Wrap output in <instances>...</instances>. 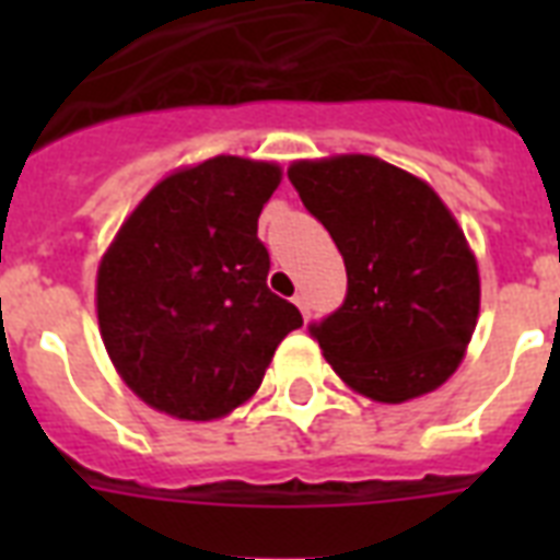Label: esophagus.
I'll return each mask as SVG.
<instances>
[{
    "mask_svg": "<svg viewBox=\"0 0 560 560\" xmlns=\"http://www.w3.org/2000/svg\"><path fill=\"white\" fill-rule=\"evenodd\" d=\"M293 302H296V307H299V311H302V316H305V319H307V316H311V305H307L305 293H296V296H293Z\"/></svg>",
    "mask_w": 560,
    "mask_h": 560,
    "instance_id": "34e87169",
    "label": "esophagus"
}]
</instances>
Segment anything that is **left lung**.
I'll return each mask as SVG.
<instances>
[{
  "label": "left lung",
  "mask_w": 560,
  "mask_h": 560,
  "mask_svg": "<svg viewBox=\"0 0 560 560\" xmlns=\"http://www.w3.org/2000/svg\"><path fill=\"white\" fill-rule=\"evenodd\" d=\"M305 209L342 253V305L307 331L334 372L383 404L418 398L459 366L479 314L468 241L427 183L374 156L296 162Z\"/></svg>",
  "instance_id": "1"
}]
</instances>
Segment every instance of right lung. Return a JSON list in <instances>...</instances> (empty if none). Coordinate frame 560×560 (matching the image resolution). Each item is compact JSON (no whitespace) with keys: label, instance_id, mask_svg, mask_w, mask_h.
<instances>
[{"label":"right lung","instance_id":"add662e5","mask_svg":"<svg viewBox=\"0 0 560 560\" xmlns=\"http://www.w3.org/2000/svg\"><path fill=\"white\" fill-rule=\"evenodd\" d=\"M281 179L214 156L177 171L125 220L98 267V325L127 386L188 421L244 404L302 314L267 288L258 214Z\"/></svg>","mask_w":560,"mask_h":560}]
</instances>
